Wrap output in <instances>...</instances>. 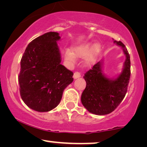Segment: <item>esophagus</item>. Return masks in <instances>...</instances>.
I'll list each match as a JSON object with an SVG mask.
<instances>
[{
  "instance_id": "esophagus-1",
  "label": "esophagus",
  "mask_w": 147,
  "mask_h": 147,
  "mask_svg": "<svg viewBox=\"0 0 147 147\" xmlns=\"http://www.w3.org/2000/svg\"><path fill=\"white\" fill-rule=\"evenodd\" d=\"M73 77H74V79H78V78H79L81 77V74H80V72L76 71V72H74Z\"/></svg>"
}]
</instances>
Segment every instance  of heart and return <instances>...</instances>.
Segmentation results:
<instances>
[{
	"label": "heart",
	"instance_id": "heart-1",
	"mask_svg": "<svg viewBox=\"0 0 147 147\" xmlns=\"http://www.w3.org/2000/svg\"><path fill=\"white\" fill-rule=\"evenodd\" d=\"M100 49V46L95 44L91 47V44L85 43L80 45L73 49V53L67 49L65 52V57L69 61H74L75 56L78 57H83L85 56V63L87 65H91L95 61Z\"/></svg>",
	"mask_w": 147,
	"mask_h": 147
}]
</instances>
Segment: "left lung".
<instances>
[{
	"label": "left lung",
	"instance_id": "obj_1",
	"mask_svg": "<svg viewBox=\"0 0 147 147\" xmlns=\"http://www.w3.org/2000/svg\"><path fill=\"white\" fill-rule=\"evenodd\" d=\"M123 49L126 60L123 69L117 78L110 79L102 71L103 61H98L84 74L86 87L82 92L81 101L90 112L105 115L113 112L125 96L130 76V55L121 41H114Z\"/></svg>",
	"mask_w": 147,
	"mask_h": 147
}]
</instances>
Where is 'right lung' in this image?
Masks as SVG:
<instances>
[{"instance_id":"right-lung-1","label":"right lung","mask_w":147,"mask_h":147,"mask_svg":"<svg viewBox=\"0 0 147 147\" xmlns=\"http://www.w3.org/2000/svg\"><path fill=\"white\" fill-rule=\"evenodd\" d=\"M57 32H49L33 40L21 60L20 94L28 107L49 112L57 106L63 90L74 81V73L61 64Z\"/></svg>"}]
</instances>
